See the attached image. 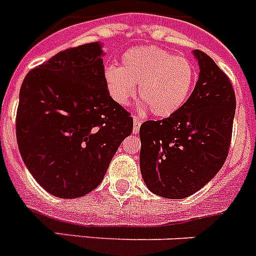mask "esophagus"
<instances>
[{
    "label": "esophagus",
    "instance_id": "obj_1",
    "mask_svg": "<svg viewBox=\"0 0 256 256\" xmlns=\"http://www.w3.org/2000/svg\"><path fill=\"white\" fill-rule=\"evenodd\" d=\"M140 124H142V119H140L138 116H134L133 118V133L140 132Z\"/></svg>",
    "mask_w": 256,
    "mask_h": 256
}]
</instances>
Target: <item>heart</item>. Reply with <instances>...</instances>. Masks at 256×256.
<instances>
[{"instance_id":"obj_1","label":"heart","mask_w":256,"mask_h":256,"mask_svg":"<svg viewBox=\"0 0 256 256\" xmlns=\"http://www.w3.org/2000/svg\"><path fill=\"white\" fill-rule=\"evenodd\" d=\"M196 80L194 67L186 58L154 46L126 50L122 67H108L105 81L119 105H126L136 94L154 116L168 118L178 112L192 92Z\"/></svg>"}]
</instances>
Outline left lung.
I'll list each match as a JSON object with an SVG mask.
<instances>
[{"label": "left lung", "instance_id": "1", "mask_svg": "<svg viewBox=\"0 0 256 256\" xmlns=\"http://www.w3.org/2000/svg\"><path fill=\"white\" fill-rule=\"evenodd\" d=\"M199 80L185 104L171 116L140 128V165L152 193L182 199L204 186L228 154L236 109L227 74L196 49Z\"/></svg>", "mask_w": 256, "mask_h": 256}]
</instances>
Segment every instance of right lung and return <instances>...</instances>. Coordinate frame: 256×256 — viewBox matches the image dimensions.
<instances>
[{"label": "right lung", "mask_w": 256, "mask_h": 256, "mask_svg": "<svg viewBox=\"0 0 256 256\" xmlns=\"http://www.w3.org/2000/svg\"><path fill=\"white\" fill-rule=\"evenodd\" d=\"M99 43L64 49L25 76L16 112L18 151L34 179L63 199L90 193L132 133L112 99Z\"/></svg>", "instance_id": "add662e5"}]
</instances>
